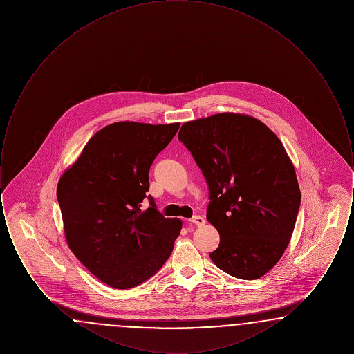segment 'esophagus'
<instances>
[{"instance_id":"esophagus-1","label":"esophagus","mask_w":354,"mask_h":354,"mask_svg":"<svg viewBox=\"0 0 354 354\" xmlns=\"http://www.w3.org/2000/svg\"><path fill=\"white\" fill-rule=\"evenodd\" d=\"M191 223H194V224H196V225H204V223H205V219L203 218V216H199V215H196V216H194V218H191L189 219Z\"/></svg>"}]
</instances>
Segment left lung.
I'll return each mask as SVG.
<instances>
[{
    "label": "left lung",
    "mask_w": 354,
    "mask_h": 354,
    "mask_svg": "<svg viewBox=\"0 0 354 354\" xmlns=\"http://www.w3.org/2000/svg\"><path fill=\"white\" fill-rule=\"evenodd\" d=\"M178 139L209 189L207 220L220 235L211 260L237 279H260L281 259L301 203L281 140L259 119L235 113L185 122Z\"/></svg>",
    "instance_id": "obj_1"
}]
</instances>
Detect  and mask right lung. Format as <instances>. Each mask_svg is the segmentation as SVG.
Wrapping results in <instances>:
<instances>
[{"instance_id":"add662e5","label":"right lung","mask_w":354,"mask_h":354,"mask_svg":"<svg viewBox=\"0 0 354 354\" xmlns=\"http://www.w3.org/2000/svg\"><path fill=\"white\" fill-rule=\"evenodd\" d=\"M180 123L115 122L84 146L61 176L57 199L68 248L102 283L129 289L167 261L182 220L167 219L149 191V171Z\"/></svg>"}]
</instances>
